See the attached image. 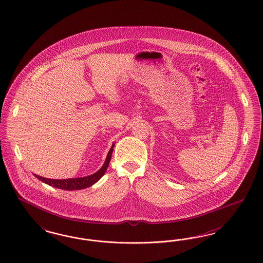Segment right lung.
Returning <instances> with one entry per match:
<instances>
[{"mask_svg":"<svg viewBox=\"0 0 263 263\" xmlns=\"http://www.w3.org/2000/svg\"><path fill=\"white\" fill-rule=\"evenodd\" d=\"M114 143L111 146L110 150L106 156L105 161L103 163L102 167L98 170L96 173H93L92 175L89 176H85V177H80V178H70V179H48L44 178L42 176H39L36 174H34V176L39 180H41L43 183L49 185V186L61 189V190H66V191H76V190H83L86 187L92 186L95 183H97L100 179L102 178L103 174L105 173V171L107 170L109 162H110L111 156L113 152V148H114Z\"/></svg>","mask_w":263,"mask_h":263,"instance_id":"right-lung-1","label":"right lung"}]
</instances>
